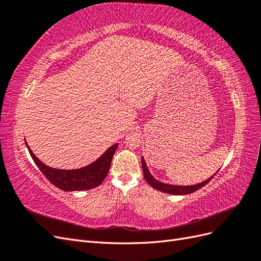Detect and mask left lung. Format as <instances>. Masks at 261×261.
Here are the masks:
<instances>
[{
    "label": "left lung",
    "instance_id": "8db88e82",
    "mask_svg": "<svg viewBox=\"0 0 261 261\" xmlns=\"http://www.w3.org/2000/svg\"><path fill=\"white\" fill-rule=\"evenodd\" d=\"M141 164H143V172H144V177L147 180V183L152 186L153 188L158 189V191L163 192V193H167V194H171V195H187V194H192L196 191H198L199 188L203 187L206 184H208L209 181L211 180V178L215 176L216 174H213L211 177H209L208 179L201 181L199 184H196V185H191V186H179V185H171V184H165L162 183L160 180H156L152 175L151 173L149 172L148 168H147V164L144 160V158L141 156Z\"/></svg>",
    "mask_w": 261,
    "mask_h": 261
}]
</instances>
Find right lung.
Returning a JSON list of instances; mask_svg holds the SVG:
<instances>
[{
  "label": "right lung",
  "mask_w": 261,
  "mask_h": 261,
  "mask_svg": "<svg viewBox=\"0 0 261 261\" xmlns=\"http://www.w3.org/2000/svg\"><path fill=\"white\" fill-rule=\"evenodd\" d=\"M26 143V141H25ZM28 151L35 161L36 165L42 172V174L58 188L65 192L87 191L99 186L107 177L110 167H111L112 158L117 149L118 144H114L91 164L76 170H60L50 168L44 164L31 151L26 143Z\"/></svg>",
  "instance_id": "1"
}]
</instances>
